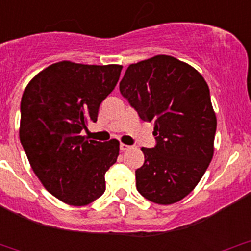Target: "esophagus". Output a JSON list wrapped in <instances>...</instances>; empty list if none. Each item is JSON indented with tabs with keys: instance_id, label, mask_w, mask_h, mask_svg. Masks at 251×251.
I'll use <instances>...</instances> for the list:
<instances>
[{
	"instance_id": "esophagus-1",
	"label": "esophagus",
	"mask_w": 251,
	"mask_h": 251,
	"mask_svg": "<svg viewBox=\"0 0 251 251\" xmlns=\"http://www.w3.org/2000/svg\"><path fill=\"white\" fill-rule=\"evenodd\" d=\"M131 148V146H128V144H125V143H120V149L123 151H128V149Z\"/></svg>"
}]
</instances>
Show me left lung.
I'll return each instance as SVG.
<instances>
[{
	"mask_svg": "<svg viewBox=\"0 0 251 251\" xmlns=\"http://www.w3.org/2000/svg\"><path fill=\"white\" fill-rule=\"evenodd\" d=\"M120 92L156 136L154 148H141L137 191L153 203H177L196 188L214 155L217 120L206 81L192 65L159 54L128 65Z\"/></svg>",
	"mask_w": 251,
	"mask_h": 251,
	"instance_id": "1",
	"label": "left lung"
}]
</instances>
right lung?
<instances>
[{
	"label": "right lung",
	"mask_w": 251,
	"mask_h": 251,
	"mask_svg": "<svg viewBox=\"0 0 251 251\" xmlns=\"http://www.w3.org/2000/svg\"><path fill=\"white\" fill-rule=\"evenodd\" d=\"M123 65L62 60L30 80L20 103L19 138L42 186L63 203L83 206L105 191L104 175L116 161L118 140L81 136L96 123Z\"/></svg>",
	"instance_id": "right-lung-1"
}]
</instances>
